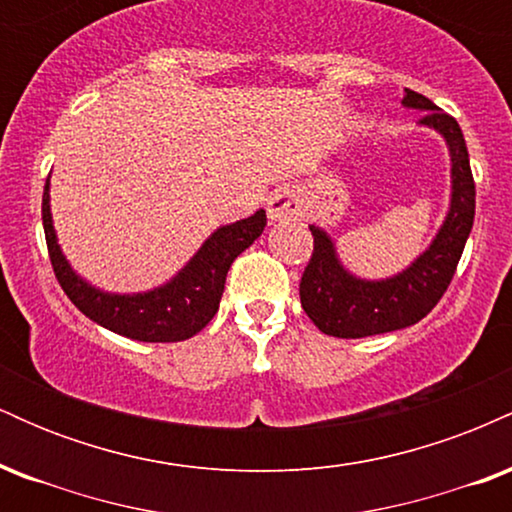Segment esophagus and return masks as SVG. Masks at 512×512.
I'll return each instance as SVG.
<instances>
[{
    "label": "esophagus",
    "instance_id": "34e87169",
    "mask_svg": "<svg viewBox=\"0 0 512 512\" xmlns=\"http://www.w3.org/2000/svg\"><path fill=\"white\" fill-rule=\"evenodd\" d=\"M301 214H303V197L296 187L284 185L269 195L267 199L269 221H289V219H298Z\"/></svg>",
    "mask_w": 512,
    "mask_h": 512
}]
</instances>
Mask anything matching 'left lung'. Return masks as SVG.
Segmentation results:
<instances>
[{
	"mask_svg": "<svg viewBox=\"0 0 512 512\" xmlns=\"http://www.w3.org/2000/svg\"><path fill=\"white\" fill-rule=\"evenodd\" d=\"M404 105L424 110L419 125L436 129L450 151V209L431 245L407 269L387 279H361L339 260L330 233L310 226L313 257L301 279V305L320 332L361 339L416 325L448 291L474 223V178L467 144L455 117L404 88Z\"/></svg>",
	"mask_w": 512,
	"mask_h": 512,
	"instance_id": "8db88e82",
	"label": "left lung"
}]
</instances>
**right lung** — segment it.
<instances>
[{
  "mask_svg": "<svg viewBox=\"0 0 512 512\" xmlns=\"http://www.w3.org/2000/svg\"><path fill=\"white\" fill-rule=\"evenodd\" d=\"M264 209L216 228L173 279L144 293H108L74 272L57 243L50 211V178L43 192V228L57 281L76 308L105 330L137 342H182L209 325L219 310L231 264L262 236Z\"/></svg>",
  "mask_w": 512,
  "mask_h": 512,
  "instance_id": "1",
  "label": "right lung"
}]
</instances>
